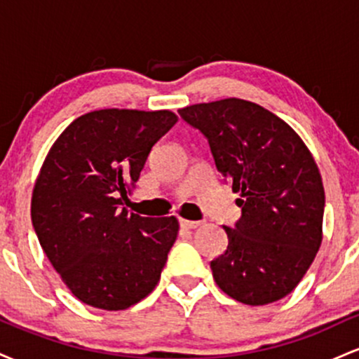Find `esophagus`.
Returning a JSON list of instances; mask_svg holds the SVG:
<instances>
[{"mask_svg":"<svg viewBox=\"0 0 359 359\" xmlns=\"http://www.w3.org/2000/svg\"><path fill=\"white\" fill-rule=\"evenodd\" d=\"M180 226L185 229H196L203 226V221H191V219H180Z\"/></svg>","mask_w":359,"mask_h":359,"instance_id":"esophagus-1","label":"esophagus"}]
</instances>
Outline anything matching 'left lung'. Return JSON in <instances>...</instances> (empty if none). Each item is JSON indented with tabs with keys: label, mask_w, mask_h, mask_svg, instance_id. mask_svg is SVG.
<instances>
[{
	"label": "left lung",
	"mask_w": 359,
	"mask_h": 359,
	"mask_svg": "<svg viewBox=\"0 0 359 359\" xmlns=\"http://www.w3.org/2000/svg\"><path fill=\"white\" fill-rule=\"evenodd\" d=\"M208 138L217 172L240 194V221L211 262L217 287L248 306L290 294L323 243L324 185L302 138L255 102L228 97L179 109Z\"/></svg>",
	"instance_id": "8db88e82"
}]
</instances>
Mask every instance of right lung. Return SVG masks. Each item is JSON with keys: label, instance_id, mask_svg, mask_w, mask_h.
<instances>
[{"label": "right lung", "instance_id": "obj_1", "mask_svg": "<svg viewBox=\"0 0 359 359\" xmlns=\"http://www.w3.org/2000/svg\"><path fill=\"white\" fill-rule=\"evenodd\" d=\"M177 123L168 109H100L55 140L32 194V222L62 282L81 302L125 311L156 287L179 221L121 208L151 147Z\"/></svg>", "mask_w": 359, "mask_h": 359}]
</instances>
